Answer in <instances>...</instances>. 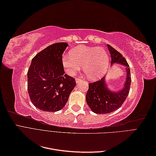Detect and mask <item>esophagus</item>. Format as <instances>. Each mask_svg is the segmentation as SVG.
I'll list each match as a JSON object with an SVG mask.
<instances>
[{
    "label": "esophagus",
    "instance_id": "1",
    "mask_svg": "<svg viewBox=\"0 0 156 156\" xmlns=\"http://www.w3.org/2000/svg\"><path fill=\"white\" fill-rule=\"evenodd\" d=\"M75 81H76V83H80V82L83 81V79L82 78H77Z\"/></svg>",
    "mask_w": 156,
    "mask_h": 156
}]
</instances>
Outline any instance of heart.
<instances>
[{"label":"heart","mask_w":156,"mask_h":156,"mask_svg":"<svg viewBox=\"0 0 156 156\" xmlns=\"http://www.w3.org/2000/svg\"><path fill=\"white\" fill-rule=\"evenodd\" d=\"M70 56H64L62 65L64 71L73 75L81 69L91 81H96L104 76L108 69V56L104 49L97 47L78 45L69 51Z\"/></svg>","instance_id":"1"}]
</instances>
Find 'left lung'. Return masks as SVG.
<instances>
[{"label":"left lung","mask_w":156,"mask_h":156,"mask_svg":"<svg viewBox=\"0 0 156 156\" xmlns=\"http://www.w3.org/2000/svg\"><path fill=\"white\" fill-rule=\"evenodd\" d=\"M107 48L111 56V65L119 64L126 66V79L123 88L116 92L108 88L105 76L100 81L88 84L86 101L90 109L96 114H107L120 108L128 96L131 85L130 69L126 60L111 45H107Z\"/></svg>","instance_id":"left-lung-1"}]
</instances>
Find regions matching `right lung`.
<instances>
[{
	"label": "right lung",
	"instance_id": "right-lung-1",
	"mask_svg": "<svg viewBox=\"0 0 156 156\" xmlns=\"http://www.w3.org/2000/svg\"><path fill=\"white\" fill-rule=\"evenodd\" d=\"M68 44L59 42L47 47L31 61L27 73L28 92L36 108L46 112L62 109L76 85L73 77L65 74L62 54Z\"/></svg>",
	"mask_w": 156,
	"mask_h": 156
}]
</instances>
